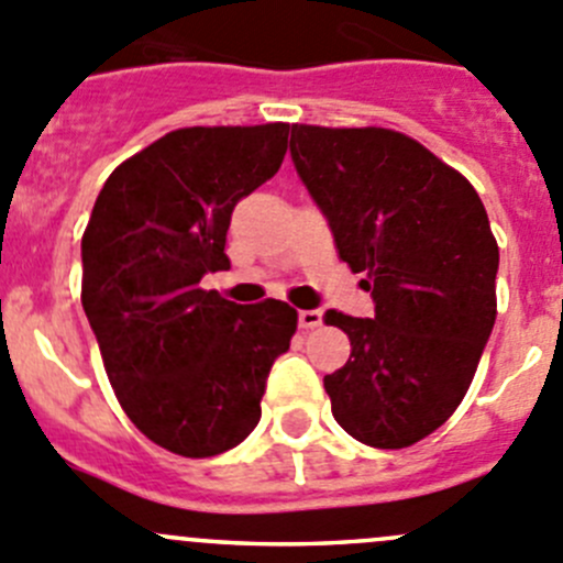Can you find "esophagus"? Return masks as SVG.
<instances>
[{
  "mask_svg": "<svg viewBox=\"0 0 563 563\" xmlns=\"http://www.w3.org/2000/svg\"><path fill=\"white\" fill-rule=\"evenodd\" d=\"M324 321V313L321 310H299V327L302 330H316Z\"/></svg>",
  "mask_w": 563,
  "mask_h": 563,
  "instance_id": "obj_1",
  "label": "esophagus"
}]
</instances>
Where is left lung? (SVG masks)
I'll return each instance as SVG.
<instances>
[{
	"label": "left lung",
	"instance_id": "8db88e82",
	"mask_svg": "<svg viewBox=\"0 0 563 563\" xmlns=\"http://www.w3.org/2000/svg\"><path fill=\"white\" fill-rule=\"evenodd\" d=\"M291 159L374 319L327 310L352 343L324 376L332 415L371 449H407L454 415L493 332L498 242L462 173L390 129L291 125Z\"/></svg>",
	"mask_w": 563,
	"mask_h": 563
}]
</instances>
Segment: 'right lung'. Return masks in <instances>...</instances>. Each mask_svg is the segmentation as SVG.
Returning a JSON list of instances; mask_svg holds the SVG:
<instances>
[{"label":"right lung","mask_w":563,"mask_h":563,"mask_svg":"<svg viewBox=\"0 0 563 563\" xmlns=\"http://www.w3.org/2000/svg\"><path fill=\"white\" fill-rule=\"evenodd\" d=\"M288 123L192 125L114 167L81 236V308L120 407L162 449L206 460L261 420L297 310L200 288L231 266L233 206L269 181Z\"/></svg>","instance_id":"add662e5"}]
</instances>
